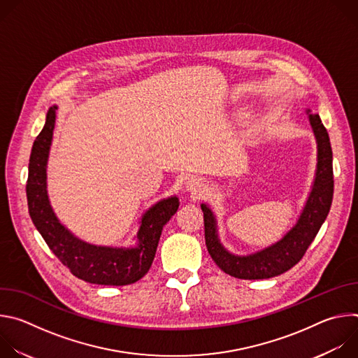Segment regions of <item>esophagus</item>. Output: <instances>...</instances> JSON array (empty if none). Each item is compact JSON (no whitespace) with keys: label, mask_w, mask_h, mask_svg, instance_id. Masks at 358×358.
Masks as SVG:
<instances>
[{"label":"esophagus","mask_w":358,"mask_h":358,"mask_svg":"<svg viewBox=\"0 0 358 358\" xmlns=\"http://www.w3.org/2000/svg\"><path fill=\"white\" fill-rule=\"evenodd\" d=\"M185 188L191 194H199L202 191V188H203V181L199 177H191V178L187 180Z\"/></svg>","instance_id":"obj_1"}]
</instances>
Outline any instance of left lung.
I'll list each match as a JSON object with an SVG mask.
<instances>
[{"mask_svg": "<svg viewBox=\"0 0 358 358\" xmlns=\"http://www.w3.org/2000/svg\"><path fill=\"white\" fill-rule=\"evenodd\" d=\"M308 115L317 141L316 178L296 225L280 241L248 257H238L222 246L213 211L207 203H201L207 249L220 269L234 278L245 280L268 279L292 269L303 258L329 215L334 191L333 151L329 133L319 115H312L310 110H308Z\"/></svg>", "mask_w": 358, "mask_h": 358, "instance_id": "obj_1", "label": "left lung"}]
</instances>
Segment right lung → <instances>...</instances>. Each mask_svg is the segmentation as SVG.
<instances>
[{
	"label": "right lung",
	"instance_id": "1",
	"mask_svg": "<svg viewBox=\"0 0 358 358\" xmlns=\"http://www.w3.org/2000/svg\"><path fill=\"white\" fill-rule=\"evenodd\" d=\"M58 106L49 108L29 157L27 199L31 220L49 249L76 278L105 286H124L140 280L150 269L163 227L178 210V198L159 201L143 214L134 248L97 246L76 238L57 218L46 192V163Z\"/></svg>",
	"mask_w": 358,
	"mask_h": 358
}]
</instances>
